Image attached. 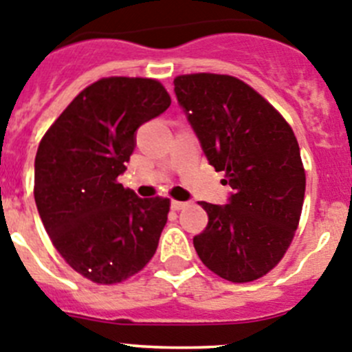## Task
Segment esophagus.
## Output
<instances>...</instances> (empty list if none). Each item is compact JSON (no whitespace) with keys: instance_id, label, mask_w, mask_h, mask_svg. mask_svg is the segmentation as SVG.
I'll list each match as a JSON object with an SVG mask.
<instances>
[{"instance_id":"34e87169","label":"esophagus","mask_w":352,"mask_h":352,"mask_svg":"<svg viewBox=\"0 0 352 352\" xmlns=\"http://www.w3.org/2000/svg\"><path fill=\"white\" fill-rule=\"evenodd\" d=\"M186 206H190V202H179V200H170V209H174V210L185 209Z\"/></svg>"}]
</instances>
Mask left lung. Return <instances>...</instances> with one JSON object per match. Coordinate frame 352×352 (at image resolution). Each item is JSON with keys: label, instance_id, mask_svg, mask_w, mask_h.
Instances as JSON below:
<instances>
[{"label": "left lung", "instance_id": "8db88e82", "mask_svg": "<svg viewBox=\"0 0 352 352\" xmlns=\"http://www.w3.org/2000/svg\"><path fill=\"white\" fill-rule=\"evenodd\" d=\"M174 93L204 155L232 186L224 206L200 202L209 223L193 247L221 278H261L287 252L302 210L306 174L292 128L232 76H179Z\"/></svg>", "mask_w": 352, "mask_h": 352}]
</instances>
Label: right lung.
Instances as JSON below:
<instances>
[{
    "label": "right lung",
    "mask_w": 352,
    "mask_h": 352,
    "mask_svg": "<svg viewBox=\"0 0 352 352\" xmlns=\"http://www.w3.org/2000/svg\"><path fill=\"white\" fill-rule=\"evenodd\" d=\"M169 105L155 79H100L72 100L39 143L38 212L55 249L91 282H124L155 254L169 199H140L117 178L135 152L140 126Z\"/></svg>",
    "instance_id": "1"
}]
</instances>
